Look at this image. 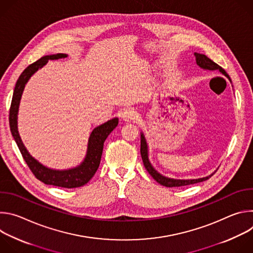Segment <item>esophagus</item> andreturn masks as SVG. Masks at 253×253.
Masks as SVG:
<instances>
[{
    "label": "esophagus",
    "mask_w": 253,
    "mask_h": 253,
    "mask_svg": "<svg viewBox=\"0 0 253 253\" xmlns=\"http://www.w3.org/2000/svg\"><path fill=\"white\" fill-rule=\"evenodd\" d=\"M139 117L138 113L133 109H126L122 113V118L125 121H134Z\"/></svg>",
    "instance_id": "esophagus-1"
}]
</instances>
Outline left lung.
Here are the masks:
<instances>
[{"label":"left lung","instance_id":"8db88e82","mask_svg":"<svg viewBox=\"0 0 253 253\" xmlns=\"http://www.w3.org/2000/svg\"><path fill=\"white\" fill-rule=\"evenodd\" d=\"M194 56L196 58V63L199 67L203 68V69H207V70H219L220 72H222V74H224L230 81V77L228 76V74L224 71V69L222 67H220L218 64H216L215 62H213L211 59H209L207 56L203 55V54H198V53H194ZM140 152H141V157L144 163V166H145L146 170L149 172V174L156 180L158 183H160L163 186L166 187H179V186H185V185H190V184H194V183H198V182H202L207 180L208 178H210L213 174L204 177V178H199V179H192V180H177V179H170L167 177H164L162 175H160L150 164L149 160H148V153H147V144L145 141V138H144L143 134H141V148H140Z\"/></svg>","mask_w":253,"mask_h":253}]
</instances>
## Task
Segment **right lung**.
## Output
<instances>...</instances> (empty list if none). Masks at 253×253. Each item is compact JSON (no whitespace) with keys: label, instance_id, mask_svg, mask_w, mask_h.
Returning <instances> with one entry per match:
<instances>
[{"label":"right lung","instance_id":"obj_1","mask_svg":"<svg viewBox=\"0 0 253 253\" xmlns=\"http://www.w3.org/2000/svg\"><path fill=\"white\" fill-rule=\"evenodd\" d=\"M67 57L66 54H56L50 56H44L38 61L34 62L33 64L29 65L20 75L13 94L12 103L10 107V114H9V122H10V129L12 135L17 143V145L20 149V152L26 161L28 167L35 175V177L39 179L45 184L64 187V188H76L85 185L89 180L94 176L96 173L103 152V145L106 138L108 137L118 125V118H113L109 121L105 122L104 124L96 127L90 135L89 144H88V152L86 159L84 162L77 168L66 170V171H56L51 170L40 164L37 160H35L25 148L24 144L19 136L18 129H17V114H18V108L20 99L25 87V84L28 82L30 77L37 71L39 68L43 67L48 60H55Z\"/></svg>","mask_w":253,"mask_h":253}]
</instances>
